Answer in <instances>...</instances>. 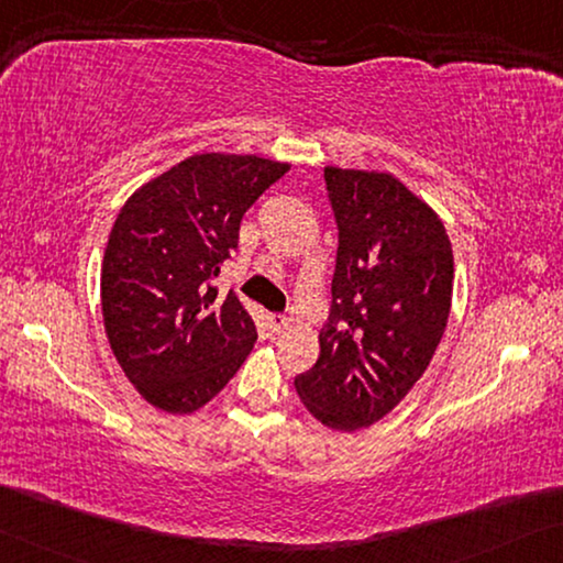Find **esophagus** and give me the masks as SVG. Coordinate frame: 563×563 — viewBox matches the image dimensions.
<instances>
[{
    "instance_id": "34e87169",
    "label": "esophagus",
    "mask_w": 563,
    "mask_h": 563,
    "mask_svg": "<svg viewBox=\"0 0 563 563\" xmlns=\"http://www.w3.org/2000/svg\"><path fill=\"white\" fill-rule=\"evenodd\" d=\"M289 324H291V319H289L287 314H272V317H269V327H272L274 334L287 332Z\"/></svg>"
}]
</instances>
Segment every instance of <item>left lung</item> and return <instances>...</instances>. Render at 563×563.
<instances>
[{"instance_id":"8db88e82","label":"left lung","mask_w":563,"mask_h":563,"mask_svg":"<svg viewBox=\"0 0 563 563\" xmlns=\"http://www.w3.org/2000/svg\"><path fill=\"white\" fill-rule=\"evenodd\" d=\"M340 246L314 367L294 379L332 430L385 418L428 369L453 299L443 221L390 173L324 168Z\"/></svg>"}]
</instances>
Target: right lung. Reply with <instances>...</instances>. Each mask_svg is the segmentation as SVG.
I'll use <instances>...</instances> for the list:
<instances>
[{
  "mask_svg": "<svg viewBox=\"0 0 563 563\" xmlns=\"http://www.w3.org/2000/svg\"><path fill=\"white\" fill-rule=\"evenodd\" d=\"M289 163L198 153L137 188L112 223L100 274L102 322L125 377L153 408L213 400L256 342L254 319L213 279L244 213Z\"/></svg>",
  "mask_w": 563,
  "mask_h": 563,
  "instance_id": "add662e5",
  "label": "right lung"
}]
</instances>
